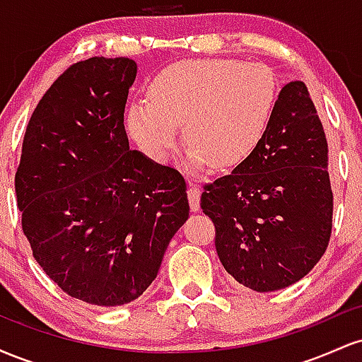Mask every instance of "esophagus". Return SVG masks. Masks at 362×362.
<instances>
[{
    "label": "esophagus",
    "instance_id": "34e87169",
    "mask_svg": "<svg viewBox=\"0 0 362 362\" xmlns=\"http://www.w3.org/2000/svg\"><path fill=\"white\" fill-rule=\"evenodd\" d=\"M187 194H189L190 209H192L194 213H197V211L201 209V187L195 185V184H190Z\"/></svg>",
    "mask_w": 362,
    "mask_h": 362
}]
</instances>
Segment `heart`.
<instances>
[{
    "label": "heart",
    "instance_id": "b5f03b06",
    "mask_svg": "<svg viewBox=\"0 0 362 362\" xmlns=\"http://www.w3.org/2000/svg\"><path fill=\"white\" fill-rule=\"evenodd\" d=\"M277 100L276 76L267 66L235 59H195L163 69L149 100L129 107L127 129L146 155L167 160L184 126L195 167L240 165L259 146Z\"/></svg>",
    "mask_w": 362,
    "mask_h": 362
}]
</instances>
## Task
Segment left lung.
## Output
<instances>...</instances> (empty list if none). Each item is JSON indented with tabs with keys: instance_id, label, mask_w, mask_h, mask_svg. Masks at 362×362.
Wrapping results in <instances>:
<instances>
[{
	"instance_id": "left-lung-1",
	"label": "left lung",
	"mask_w": 362,
	"mask_h": 362,
	"mask_svg": "<svg viewBox=\"0 0 362 362\" xmlns=\"http://www.w3.org/2000/svg\"><path fill=\"white\" fill-rule=\"evenodd\" d=\"M328 146L303 81L282 86L267 131L230 175L204 187L216 252L236 282L284 289L317 265L332 233Z\"/></svg>"
}]
</instances>
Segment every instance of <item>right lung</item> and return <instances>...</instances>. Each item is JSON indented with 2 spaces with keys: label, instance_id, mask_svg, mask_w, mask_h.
<instances>
[{
  "label": "right lung",
  "instance_id": "1",
  "mask_svg": "<svg viewBox=\"0 0 362 362\" xmlns=\"http://www.w3.org/2000/svg\"><path fill=\"white\" fill-rule=\"evenodd\" d=\"M138 64L76 62L32 114L15 175L32 255L69 296L134 301L189 218L184 177L129 149L124 110Z\"/></svg>",
  "mask_w": 362,
  "mask_h": 362
}]
</instances>
